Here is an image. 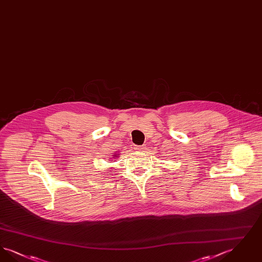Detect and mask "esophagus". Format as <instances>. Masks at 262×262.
I'll list each match as a JSON object with an SVG mask.
<instances>
[{
  "mask_svg": "<svg viewBox=\"0 0 262 262\" xmlns=\"http://www.w3.org/2000/svg\"><path fill=\"white\" fill-rule=\"evenodd\" d=\"M135 149L137 150V151H142V150H144V146L143 145L142 146H136Z\"/></svg>",
  "mask_w": 262,
  "mask_h": 262,
  "instance_id": "34e87169",
  "label": "esophagus"
}]
</instances>
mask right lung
Returning a JSON list of instances; mask_svg holds the SVG:
<instances>
[{
    "label": "right lung",
    "instance_id": "1",
    "mask_svg": "<svg viewBox=\"0 0 262 262\" xmlns=\"http://www.w3.org/2000/svg\"><path fill=\"white\" fill-rule=\"evenodd\" d=\"M116 157H117V155H116Z\"/></svg>",
    "mask_w": 262,
    "mask_h": 262
}]
</instances>
